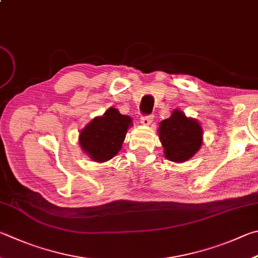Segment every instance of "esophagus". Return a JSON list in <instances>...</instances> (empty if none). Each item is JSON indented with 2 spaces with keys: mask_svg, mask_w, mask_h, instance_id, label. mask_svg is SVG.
Here are the masks:
<instances>
[{
  "mask_svg": "<svg viewBox=\"0 0 258 258\" xmlns=\"http://www.w3.org/2000/svg\"><path fill=\"white\" fill-rule=\"evenodd\" d=\"M153 120V115H142L141 121L144 125H149Z\"/></svg>",
  "mask_w": 258,
  "mask_h": 258,
  "instance_id": "34e87169",
  "label": "esophagus"
}]
</instances>
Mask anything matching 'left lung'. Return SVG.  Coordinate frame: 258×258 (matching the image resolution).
I'll return each mask as SVG.
<instances>
[{
  "mask_svg": "<svg viewBox=\"0 0 258 258\" xmlns=\"http://www.w3.org/2000/svg\"><path fill=\"white\" fill-rule=\"evenodd\" d=\"M203 131L193 118H187L180 110H174L169 118L162 120L159 138L165 149V157L174 162L190 159L202 145Z\"/></svg>",
  "mask_w": 258,
  "mask_h": 258,
  "instance_id": "1",
  "label": "left lung"
}]
</instances>
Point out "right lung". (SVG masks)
<instances>
[{
	"label": "right lung",
	"instance_id": "add662e5",
	"mask_svg": "<svg viewBox=\"0 0 258 258\" xmlns=\"http://www.w3.org/2000/svg\"><path fill=\"white\" fill-rule=\"evenodd\" d=\"M130 125H132L130 116L109 108L104 116L96 117L81 131L79 138L81 148L97 162L110 160L121 149Z\"/></svg>",
	"mask_w": 258,
	"mask_h": 258
}]
</instances>
